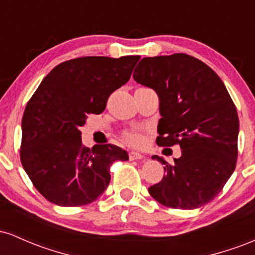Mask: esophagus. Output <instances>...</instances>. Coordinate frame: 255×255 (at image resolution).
<instances>
[{
    "mask_svg": "<svg viewBox=\"0 0 255 255\" xmlns=\"http://www.w3.org/2000/svg\"><path fill=\"white\" fill-rule=\"evenodd\" d=\"M128 156H129L130 160H137V159H142V158H144V156H142L141 153H139V152H135V151H130L129 153H128Z\"/></svg>",
    "mask_w": 255,
    "mask_h": 255,
    "instance_id": "obj_1",
    "label": "esophagus"
}]
</instances>
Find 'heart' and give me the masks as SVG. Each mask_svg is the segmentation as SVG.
I'll list each match as a JSON object with an SVG mask.
<instances>
[{"mask_svg": "<svg viewBox=\"0 0 255 255\" xmlns=\"http://www.w3.org/2000/svg\"><path fill=\"white\" fill-rule=\"evenodd\" d=\"M124 141L127 145L133 146V147H139L145 142L144 136L140 133L134 130H127L124 133Z\"/></svg>", "mask_w": 255, "mask_h": 255, "instance_id": "b5f03b06", "label": "heart"}]
</instances>
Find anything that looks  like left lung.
<instances>
[{"mask_svg": "<svg viewBox=\"0 0 255 255\" xmlns=\"http://www.w3.org/2000/svg\"><path fill=\"white\" fill-rule=\"evenodd\" d=\"M133 78L159 97L157 144H177L182 150L172 164L152 156L165 165V176L148 193L172 209L193 210L210 203L238 160L239 116L223 81L187 54L142 58Z\"/></svg>", "mask_w": 255, "mask_h": 255, "instance_id": "1", "label": "left lung"}]
</instances>
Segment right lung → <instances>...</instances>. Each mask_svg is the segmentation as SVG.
I'll list each match as a JSON object with an SVG mask.
<instances>
[{"label":"right lung","instance_id":"right-lung-1","mask_svg":"<svg viewBox=\"0 0 255 255\" xmlns=\"http://www.w3.org/2000/svg\"><path fill=\"white\" fill-rule=\"evenodd\" d=\"M140 56H86L66 61L43 79L22 116L20 159L36 189L50 203L84 206L110 182V165L128 160L111 144L85 147L80 128L103 113L108 98L129 80Z\"/></svg>","mask_w":255,"mask_h":255}]
</instances>
